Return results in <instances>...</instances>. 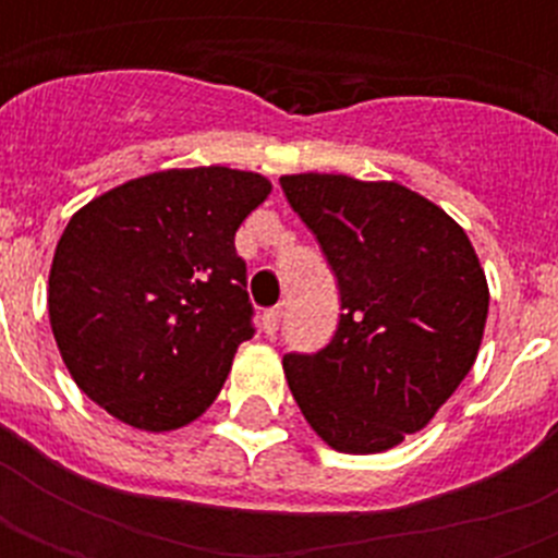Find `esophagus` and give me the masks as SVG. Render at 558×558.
Here are the masks:
<instances>
[{
  "label": "esophagus",
  "mask_w": 558,
  "mask_h": 558,
  "mask_svg": "<svg viewBox=\"0 0 558 558\" xmlns=\"http://www.w3.org/2000/svg\"><path fill=\"white\" fill-rule=\"evenodd\" d=\"M280 318H283V306H271V310H266V313L260 315V330L266 332V336H275L280 327Z\"/></svg>",
  "instance_id": "1"
}]
</instances>
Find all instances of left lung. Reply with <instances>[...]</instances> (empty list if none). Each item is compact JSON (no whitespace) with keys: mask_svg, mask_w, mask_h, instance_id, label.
Wrapping results in <instances>:
<instances>
[{"mask_svg":"<svg viewBox=\"0 0 558 558\" xmlns=\"http://www.w3.org/2000/svg\"><path fill=\"white\" fill-rule=\"evenodd\" d=\"M339 278V330L283 356L289 390L327 446L376 454L432 423L472 371L489 287L466 231L397 182L280 177Z\"/></svg>","mask_w":558,"mask_h":558,"instance_id":"left-lung-1","label":"left lung"}]
</instances>
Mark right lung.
Instances as JSON below:
<instances>
[{"instance_id":"obj_1","label":"right lung","mask_w":558,"mask_h":558,"mask_svg":"<svg viewBox=\"0 0 558 558\" xmlns=\"http://www.w3.org/2000/svg\"><path fill=\"white\" fill-rule=\"evenodd\" d=\"M269 193L252 170H159L69 219L48 275V318L92 402L153 434L208 411L254 336L234 234Z\"/></svg>"}]
</instances>
